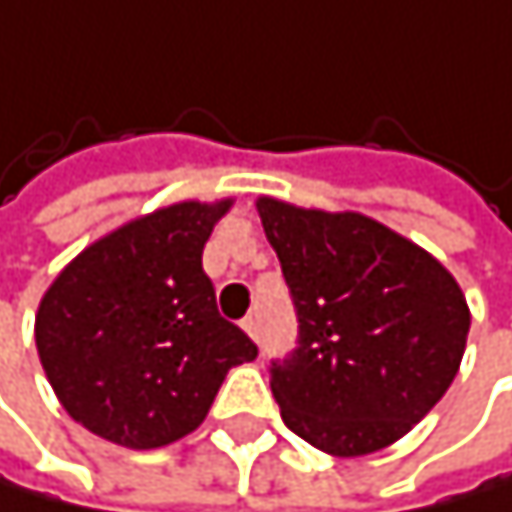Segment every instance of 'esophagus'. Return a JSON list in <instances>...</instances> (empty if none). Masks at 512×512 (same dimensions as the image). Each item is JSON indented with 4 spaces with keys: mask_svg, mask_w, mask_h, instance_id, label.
Instances as JSON below:
<instances>
[{
    "mask_svg": "<svg viewBox=\"0 0 512 512\" xmlns=\"http://www.w3.org/2000/svg\"><path fill=\"white\" fill-rule=\"evenodd\" d=\"M241 326H244V332H247L250 339H259V320H256L253 314H250V317H244V320H241Z\"/></svg>",
    "mask_w": 512,
    "mask_h": 512,
    "instance_id": "1",
    "label": "esophagus"
}]
</instances>
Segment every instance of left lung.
<instances>
[{
	"label": "left lung",
	"mask_w": 512,
	"mask_h": 512,
	"mask_svg": "<svg viewBox=\"0 0 512 512\" xmlns=\"http://www.w3.org/2000/svg\"><path fill=\"white\" fill-rule=\"evenodd\" d=\"M299 317V345L271 363L284 424L314 449L357 458L412 430L458 375L470 308L418 244L363 213L259 198Z\"/></svg>",
	"instance_id": "obj_1"
}]
</instances>
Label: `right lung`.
<instances>
[{"mask_svg":"<svg viewBox=\"0 0 512 512\" xmlns=\"http://www.w3.org/2000/svg\"><path fill=\"white\" fill-rule=\"evenodd\" d=\"M232 198L180 201L124 222L75 256L36 314V348L63 409L127 449L183 440L225 372L256 360L219 317L201 253Z\"/></svg>","mask_w":512,"mask_h":512,"instance_id":"1","label":"right lung"}]
</instances>
